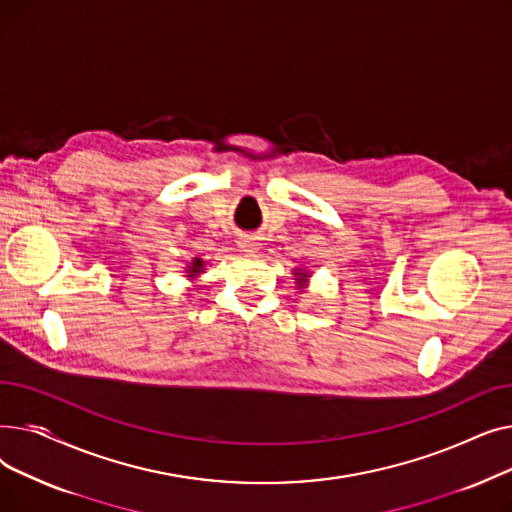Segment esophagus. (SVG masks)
<instances>
[{"instance_id": "34e87169", "label": "esophagus", "mask_w": 512, "mask_h": 512, "mask_svg": "<svg viewBox=\"0 0 512 512\" xmlns=\"http://www.w3.org/2000/svg\"><path fill=\"white\" fill-rule=\"evenodd\" d=\"M238 247H240L242 251H245V253H257L259 242H257L253 236H245V238L238 240Z\"/></svg>"}]
</instances>
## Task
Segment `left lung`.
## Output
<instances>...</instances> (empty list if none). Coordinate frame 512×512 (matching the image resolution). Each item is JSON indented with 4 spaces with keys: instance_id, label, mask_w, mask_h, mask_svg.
Returning <instances> with one entry per match:
<instances>
[{
    "instance_id": "1",
    "label": "left lung",
    "mask_w": 512,
    "mask_h": 512,
    "mask_svg": "<svg viewBox=\"0 0 512 512\" xmlns=\"http://www.w3.org/2000/svg\"><path fill=\"white\" fill-rule=\"evenodd\" d=\"M294 276H297V284H299V288H305V286H307L309 272H305V270H294Z\"/></svg>"
}]
</instances>
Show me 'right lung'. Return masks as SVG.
<instances>
[{
  "instance_id": "1",
  "label": "right lung",
  "mask_w": 512,
  "mask_h": 512,
  "mask_svg": "<svg viewBox=\"0 0 512 512\" xmlns=\"http://www.w3.org/2000/svg\"><path fill=\"white\" fill-rule=\"evenodd\" d=\"M201 272H203V259L195 257L193 263L186 267V274H188V278H197Z\"/></svg>"
}]
</instances>
